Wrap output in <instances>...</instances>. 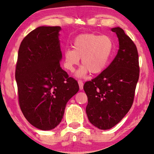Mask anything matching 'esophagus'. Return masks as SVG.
Listing matches in <instances>:
<instances>
[{"mask_svg":"<svg viewBox=\"0 0 154 154\" xmlns=\"http://www.w3.org/2000/svg\"><path fill=\"white\" fill-rule=\"evenodd\" d=\"M78 84H79L80 90H82L83 88V83L82 81H81V80L78 81Z\"/></svg>","mask_w":154,"mask_h":154,"instance_id":"1","label":"esophagus"}]
</instances>
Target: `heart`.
Wrapping results in <instances>:
<instances>
[{"mask_svg":"<svg viewBox=\"0 0 154 154\" xmlns=\"http://www.w3.org/2000/svg\"><path fill=\"white\" fill-rule=\"evenodd\" d=\"M114 43L110 36L95 34H83L74 41L73 48L64 51V66L72 72L82 58L83 66L77 72L79 77L90 72L92 75L100 73L107 66L114 51Z\"/></svg>","mask_w":154,"mask_h":154,"instance_id":"obj_1","label":"heart"}]
</instances>
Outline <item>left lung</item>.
I'll use <instances>...</instances> for the list:
<instances>
[{
  "label": "left lung",
  "instance_id": "left-lung-1",
  "mask_svg": "<svg viewBox=\"0 0 154 154\" xmlns=\"http://www.w3.org/2000/svg\"><path fill=\"white\" fill-rule=\"evenodd\" d=\"M119 40L116 58L94 79L85 83L86 111L90 123L100 130L116 126L126 116L134 101L139 77L137 47L123 29L111 28Z\"/></svg>",
  "mask_w": 154,
  "mask_h": 154
}]
</instances>
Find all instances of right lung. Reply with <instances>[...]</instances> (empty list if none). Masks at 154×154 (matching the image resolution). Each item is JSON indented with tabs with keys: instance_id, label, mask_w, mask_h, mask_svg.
<instances>
[{
	"instance_id": "obj_1",
	"label": "right lung",
	"mask_w": 154,
	"mask_h": 154,
	"mask_svg": "<svg viewBox=\"0 0 154 154\" xmlns=\"http://www.w3.org/2000/svg\"><path fill=\"white\" fill-rule=\"evenodd\" d=\"M60 26H40L20 44L15 68L18 100L26 119L36 128L60 123L68 101L79 91L76 80L62 69Z\"/></svg>"
}]
</instances>
